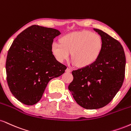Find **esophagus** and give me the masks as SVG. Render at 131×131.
<instances>
[{
	"label": "esophagus",
	"mask_w": 131,
	"mask_h": 131,
	"mask_svg": "<svg viewBox=\"0 0 131 131\" xmlns=\"http://www.w3.org/2000/svg\"><path fill=\"white\" fill-rule=\"evenodd\" d=\"M66 72H71V69L70 68H67V70H66Z\"/></svg>",
	"instance_id": "obj_1"
}]
</instances>
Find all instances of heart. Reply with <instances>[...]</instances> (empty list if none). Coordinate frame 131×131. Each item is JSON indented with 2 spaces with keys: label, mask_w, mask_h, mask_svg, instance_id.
I'll return each mask as SVG.
<instances>
[{
  "label": "heart",
  "mask_w": 131,
  "mask_h": 131,
  "mask_svg": "<svg viewBox=\"0 0 131 131\" xmlns=\"http://www.w3.org/2000/svg\"><path fill=\"white\" fill-rule=\"evenodd\" d=\"M103 48V40L100 35L82 30L66 35L61 37L60 42H53L51 50L61 62L68 59L72 52L73 64L85 68L98 59Z\"/></svg>",
  "instance_id": "obj_1"
}]
</instances>
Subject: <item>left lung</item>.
<instances>
[{
	"label": "left lung",
	"mask_w": 131,
	"mask_h": 131,
	"mask_svg": "<svg viewBox=\"0 0 131 131\" xmlns=\"http://www.w3.org/2000/svg\"><path fill=\"white\" fill-rule=\"evenodd\" d=\"M104 48L100 57L88 67L72 71L73 81L68 86L74 100L86 109L107 105L120 89L125 75L126 57L118 41L100 29Z\"/></svg>",
	"instance_id": "8db88e82"
}]
</instances>
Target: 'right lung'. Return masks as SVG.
Listing matches in <instances>:
<instances>
[{
  "mask_svg": "<svg viewBox=\"0 0 131 131\" xmlns=\"http://www.w3.org/2000/svg\"><path fill=\"white\" fill-rule=\"evenodd\" d=\"M58 30L33 25L17 36L6 60L8 85L13 95L26 105L37 104L50 80L67 68L51 50Z\"/></svg>",
  "mask_w": 131,
  "mask_h": 131,
  "instance_id": "right-lung-1",
  "label": "right lung"
}]
</instances>
